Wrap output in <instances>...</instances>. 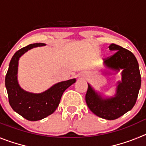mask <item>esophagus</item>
Masks as SVG:
<instances>
[{
    "label": "esophagus",
    "instance_id": "1",
    "mask_svg": "<svg viewBox=\"0 0 146 146\" xmlns=\"http://www.w3.org/2000/svg\"><path fill=\"white\" fill-rule=\"evenodd\" d=\"M84 76H87V74H85V75Z\"/></svg>",
    "mask_w": 146,
    "mask_h": 146
}]
</instances>
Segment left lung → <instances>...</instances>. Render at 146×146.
Returning <instances> with one entry per match:
<instances>
[{"instance_id": "8db88e82", "label": "left lung", "mask_w": 146, "mask_h": 146, "mask_svg": "<svg viewBox=\"0 0 146 146\" xmlns=\"http://www.w3.org/2000/svg\"><path fill=\"white\" fill-rule=\"evenodd\" d=\"M109 49L115 52L104 59L103 64L107 69L101 72L102 74H113L110 71L116 74L121 70V81L117 82L115 94L110 97L104 96L88 83L86 102L96 115L106 120H114L132 109L141 86V77L138 62L132 52L115 44L110 45Z\"/></svg>"}]
</instances>
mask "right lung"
Returning <instances> with one entry per match:
<instances>
[{
	"label": "right lung",
	"instance_id": "1",
	"mask_svg": "<svg viewBox=\"0 0 146 146\" xmlns=\"http://www.w3.org/2000/svg\"><path fill=\"white\" fill-rule=\"evenodd\" d=\"M45 45L44 43L32 44L17 51L11 58L5 79L11 108L28 121L42 120L53 113L65 90L76 82L75 78L59 82L39 94L28 92L20 87L17 80L18 64L20 57L28 50Z\"/></svg>",
	"mask_w": 146,
	"mask_h": 146
}]
</instances>
